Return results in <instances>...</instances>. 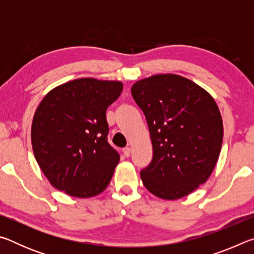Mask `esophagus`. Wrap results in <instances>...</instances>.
<instances>
[{"label": "esophagus", "instance_id": "1", "mask_svg": "<svg viewBox=\"0 0 254 254\" xmlns=\"http://www.w3.org/2000/svg\"><path fill=\"white\" fill-rule=\"evenodd\" d=\"M123 153H124V156H126L127 158L130 157V154H131V148H128V147L124 148V149H123Z\"/></svg>", "mask_w": 254, "mask_h": 254}]
</instances>
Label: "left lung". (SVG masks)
I'll return each instance as SVG.
<instances>
[{
  "instance_id": "8db88e82",
  "label": "left lung",
  "mask_w": 254,
  "mask_h": 254,
  "mask_svg": "<svg viewBox=\"0 0 254 254\" xmlns=\"http://www.w3.org/2000/svg\"><path fill=\"white\" fill-rule=\"evenodd\" d=\"M144 113L153 157L141 170L143 185L162 199L190 194L212 174L220 156L223 122L209 94L185 77L154 75L132 86Z\"/></svg>"
}]
</instances>
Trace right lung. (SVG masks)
<instances>
[{
  "mask_svg": "<svg viewBox=\"0 0 254 254\" xmlns=\"http://www.w3.org/2000/svg\"><path fill=\"white\" fill-rule=\"evenodd\" d=\"M122 89L121 81L79 78L54 88L38 106L33 153L58 190L87 198L110 184L120 154L107 142L106 110Z\"/></svg>",
  "mask_w": 254,
  "mask_h": 254,
  "instance_id": "obj_1",
  "label": "right lung"
}]
</instances>
